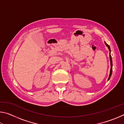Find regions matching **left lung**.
I'll use <instances>...</instances> for the list:
<instances>
[{"label": "left lung", "mask_w": 124, "mask_h": 124, "mask_svg": "<svg viewBox=\"0 0 124 124\" xmlns=\"http://www.w3.org/2000/svg\"><path fill=\"white\" fill-rule=\"evenodd\" d=\"M105 44H106L107 46L108 47V49H109V51H110V52L111 51H110V48L109 46V45L107 44V43H106V42H105ZM109 57H110V66H111V68H110V74H109V78H108V80H109L110 78V77H111V75H112V67H113L112 60V57H111L110 54V55H109Z\"/></svg>", "instance_id": "1"}]
</instances>
